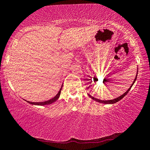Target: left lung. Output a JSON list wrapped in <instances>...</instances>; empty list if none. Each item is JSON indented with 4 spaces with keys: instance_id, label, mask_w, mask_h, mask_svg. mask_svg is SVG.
<instances>
[{
    "instance_id": "left-lung-1",
    "label": "left lung",
    "mask_w": 150,
    "mask_h": 150,
    "mask_svg": "<svg viewBox=\"0 0 150 150\" xmlns=\"http://www.w3.org/2000/svg\"><path fill=\"white\" fill-rule=\"evenodd\" d=\"M137 69H138V68H137ZM137 72H138V71H137V74H136V78H135L134 81L133 82V83H132V84L131 86L129 87V89L127 90V91H126V92H125L124 94H122V96H119L118 98H115V99H114V100H101L97 99V98H94V97H93V96H90V95H89V94H88V96H90V98H91L92 99H93L94 100H95V101L98 102H100V103H102V104H115V103H116L117 102L120 101V100H122V98H123L125 96H126V95L127 94V93H128V92L129 91V90H130L132 86L134 85V82H136V79H137Z\"/></svg>"
}]
</instances>
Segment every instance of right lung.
<instances>
[{
	"instance_id": "obj_1",
	"label": "right lung",
	"mask_w": 150,
	"mask_h": 150,
	"mask_svg": "<svg viewBox=\"0 0 150 150\" xmlns=\"http://www.w3.org/2000/svg\"><path fill=\"white\" fill-rule=\"evenodd\" d=\"M62 86L61 88L59 90V92L57 94H56L54 97L52 99L47 100V101H45V102H29V101H26L28 103L30 104H33V105H48V104H52L53 102H56V100H57L59 97H60V93H61V90H62Z\"/></svg>"
}]
</instances>
